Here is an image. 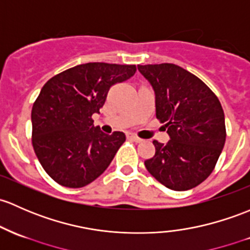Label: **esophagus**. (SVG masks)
<instances>
[{"mask_svg": "<svg viewBox=\"0 0 250 250\" xmlns=\"http://www.w3.org/2000/svg\"><path fill=\"white\" fill-rule=\"evenodd\" d=\"M128 139H130V140L135 141V143H143V139L138 138V136L134 135V134H128Z\"/></svg>", "mask_w": 250, "mask_h": 250, "instance_id": "34e87169", "label": "esophagus"}]
</instances>
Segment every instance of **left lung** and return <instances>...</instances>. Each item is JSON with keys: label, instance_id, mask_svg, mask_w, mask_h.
<instances>
[{"label": "left lung", "instance_id": "1", "mask_svg": "<svg viewBox=\"0 0 250 250\" xmlns=\"http://www.w3.org/2000/svg\"><path fill=\"white\" fill-rule=\"evenodd\" d=\"M156 97V116L167 128V144L153 141L148 172L172 190H188L213 171L224 147L225 117L217 96L204 83L172 63L138 65Z\"/></svg>", "mask_w": 250, "mask_h": 250}]
</instances>
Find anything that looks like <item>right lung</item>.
<instances>
[{
  "mask_svg": "<svg viewBox=\"0 0 250 250\" xmlns=\"http://www.w3.org/2000/svg\"><path fill=\"white\" fill-rule=\"evenodd\" d=\"M134 64L90 62L51 78L32 107V144L39 163L60 185L81 188L105 171L121 145L122 132L111 135L94 127L110 87L135 74Z\"/></svg>",
  "mask_w": 250,
  "mask_h": 250,
  "instance_id": "obj_1",
  "label": "right lung"
}]
</instances>
